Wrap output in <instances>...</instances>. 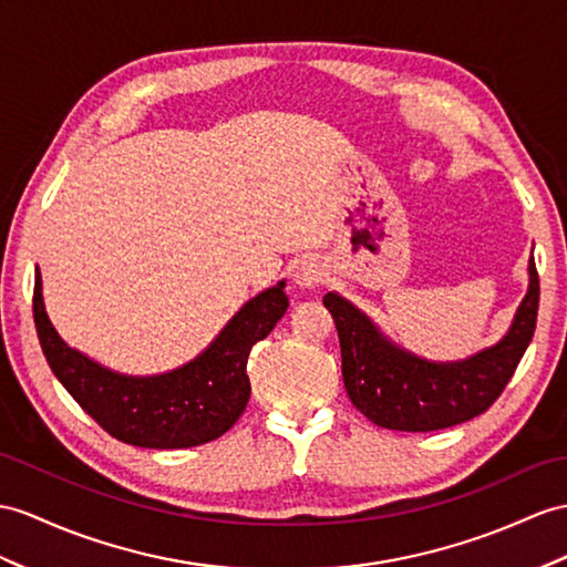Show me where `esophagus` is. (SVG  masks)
<instances>
[{
    "label": "esophagus",
    "mask_w": 567,
    "mask_h": 567,
    "mask_svg": "<svg viewBox=\"0 0 567 567\" xmlns=\"http://www.w3.org/2000/svg\"><path fill=\"white\" fill-rule=\"evenodd\" d=\"M324 281V269L317 259L312 257H306L300 259L296 269H293V284L300 286V288H312L317 284Z\"/></svg>",
    "instance_id": "1"
}]
</instances>
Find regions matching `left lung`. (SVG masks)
<instances>
[{"mask_svg":"<svg viewBox=\"0 0 567 567\" xmlns=\"http://www.w3.org/2000/svg\"><path fill=\"white\" fill-rule=\"evenodd\" d=\"M341 343V375L353 406L390 431L427 433L464 423L501 396L534 337L538 274L529 259V286L501 341L462 361H427L399 347L351 300L329 291Z\"/></svg>","mask_w":567,"mask_h":567,"instance_id":"1","label":"left lung"}]
</instances>
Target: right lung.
Returning a JSON list of instances; mask_svg holds the SVG:
<instances>
[{"label": "right lung", "mask_w": 567, "mask_h": 567, "mask_svg": "<svg viewBox=\"0 0 567 567\" xmlns=\"http://www.w3.org/2000/svg\"><path fill=\"white\" fill-rule=\"evenodd\" d=\"M286 281L257 293L230 317L199 355L158 375H127L72 349L52 327L35 269L33 317L54 378L103 431L148 450L204 445L240 419L250 399L247 355L281 320Z\"/></svg>", "instance_id": "right-lung-1"}]
</instances>
